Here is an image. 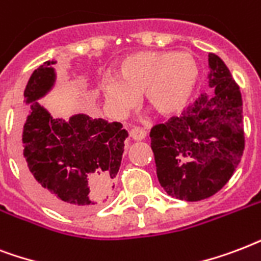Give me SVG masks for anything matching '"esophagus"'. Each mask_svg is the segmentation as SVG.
Wrapping results in <instances>:
<instances>
[{
    "label": "esophagus",
    "mask_w": 261,
    "mask_h": 261,
    "mask_svg": "<svg viewBox=\"0 0 261 261\" xmlns=\"http://www.w3.org/2000/svg\"><path fill=\"white\" fill-rule=\"evenodd\" d=\"M129 136L132 137L133 140H143V139H145V136H147V132H145L144 129L133 126V128L130 129V132H129Z\"/></svg>",
    "instance_id": "1"
}]
</instances>
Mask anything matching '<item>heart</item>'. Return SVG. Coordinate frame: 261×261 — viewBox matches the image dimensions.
I'll use <instances>...</instances> for the list:
<instances>
[{"instance_id": "b5f03b06", "label": "heart", "mask_w": 261, "mask_h": 261, "mask_svg": "<svg viewBox=\"0 0 261 261\" xmlns=\"http://www.w3.org/2000/svg\"><path fill=\"white\" fill-rule=\"evenodd\" d=\"M199 62L188 51H140L120 62L118 76L103 80L109 108L124 114L136 106L139 94L163 117L179 114L191 102L199 82Z\"/></svg>"}]
</instances>
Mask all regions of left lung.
I'll return each instance as SVG.
<instances>
[{"label":"left lung","mask_w":261,"mask_h":261,"mask_svg":"<svg viewBox=\"0 0 261 261\" xmlns=\"http://www.w3.org/2000/svg\"><path fill=\"white\" fill-rule=\"evenodd\" d=\"M208 87L182 116L151 129L159 184L185 201L211 197L225 187L241 161L245 139L242 98L229 68L208 54Z\"/></svg>","instance_id":"8db88e82"}]
</instances>
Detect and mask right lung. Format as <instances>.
I'll return each instance as SVG.
<instances>
[{
  "mask_svg": "<svg viewBox=\"0 0 261 261\" xmlns=\"http://www.w3.org/2000/svg\"><path fill=\"white\" fill-rule=\"evenodd\" d=\"M57 61L32 72L24 90V177L48 207L68 215H83L102 207L114 189L128 132L120 122L87 114L56 118L38 100L56 83Z\"/></svg>",
  "mask_w": 261,
  "mask_h": 261,
  "instance_id": "right-lung-1",
  "label": "right lung"
}]
</instances>
